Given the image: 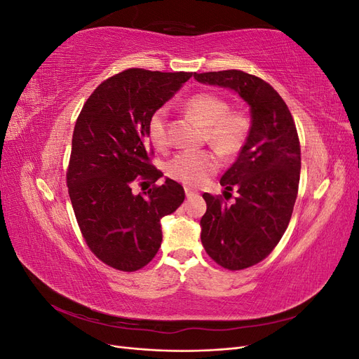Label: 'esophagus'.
<instances>
[{
	"instance_id": "obj_1",
	"label": "esophagus",
	"mask_w": 359,
	"mask_h": 359,
	"mask_svg": "<svg viewBox=\"0 0 359 359\" xmlns=\"http://www.w3.org/2000/svg\"><path fill=\"white\" fill-rule=\"evenodd\" d=\"M186 196H187V198L198 196V191H194V190H193V189H190V187H186Z\"/></svg>"
}]
</instances>
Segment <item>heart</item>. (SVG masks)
Here are the masks:
<instances>
[{
  "instance_id": "b5f03b06",
  "label": "heart",
  "mask_w": 359,
  "mask_h": 359,
  "mask_svg": "<svg viewBox=\"0 0 359 359\" xmlns=\"http://www.w3.org/2000/svg\"><path fill=\"white\" fill-rule=\"evenodd\" d=\"M184 111L205 127V139L222 157H233L243 149L250 132L244 112L229 111V103L211 93H201L184 103ZM166 111L157 109L149 118L148 136L157 149L168 147ZM219 169V160L208 151H182L170 158L168 175L186 186H199Z\"/></svg>"
}]
</instances>
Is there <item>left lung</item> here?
<instances>
[{
  "mask_svg": "<svg viewBox=\"0 0 359 359\" xmlns=\"http://www.w3.org/2000/svg\"><path fill=\"white\" fill-rule=\"evenodd\" d=\"M194 79L235 91L250 107L252 126L233 165L220 184L238 190L235 202L203 193L206 212L201 240L223 268L238 271L264 260L287 229L297 201L301 149L295 123L280 94L241 70L194 73Z\"/></svg>",
  "mask_w": 359,
  "mask_h": 359,
  "instance_id": "obj_1",
  "label": "left lung"
}]
</instances>
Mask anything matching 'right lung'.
Wrapping results in <instances>:
<instances>
[{"label":"right lung","mask_w":359,"mask_h":359,"mask_svg":"<svg viewBox=\"0 0 359 359\" xmlns=\"http://www.w3.org/2000/svg\"><path fill=\"white\" fill-rule=\"evenodd\" d=\"M191 73L128 69L102 82L74 126L67 186L76 220L91 252L119 271H137L161 244V217L177 211L186 193L170 178L144 194L135 182H156L149 165V118Z\"/></svg>","instance_id":"right-lung-1"}]
</instances>
